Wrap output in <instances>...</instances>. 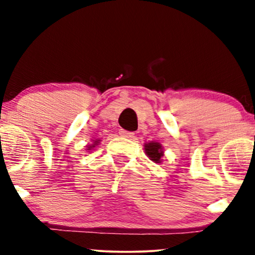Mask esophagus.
I'll list each match as a JSON object with an SVG mask.
<instances>
[{"mask_svg": "<svg viewBox=\"0 0 255 255\" xmlns=\"http://www.w3.org/2000/svg\"><path fill=\"white\" fill-rule=\"evenodd\" d=\"M120 134H121L122 136H126V137H134V135H135V133H134V131H128L125 129L120 130Z\"/></svg>", "mask_w": 255, "mask_h": 255, "instance_id": "obj_1", "label": "esophagus"}]
</instances>
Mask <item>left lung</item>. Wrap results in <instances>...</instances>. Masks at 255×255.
<instances>
[{
	"label": "left lung",
	"mask_w": 255,
	"mask_h": 255,
	"mask_svg": "<svg viewBox=\"0 0 255 255\" xmlns=\"http://www.w3.org/2000/svg\"><path fill=\"white\" fill-rule=\"evenodd\" d=\"M145 151L147 153V156L150 157L151 160H153L154 163H159L160 158L163 157V151H162V145L158 144V142H148L145 145Z\"/></svg>",
	"instance_id": "left-lung-1"
}]
</instances>
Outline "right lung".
Masks as SVG:
<instances>
[{
    "label": "right lung",
    "instance_id": "obj_1",
    "mask_svg": "<svg viewBox=\"0 0 255 255\" xmlns=\"http://www.w3.org/2000/svg\"><path fill=\"white\" fill-rule=\"evenodd\" d=\"M96 142H98V141H96ZM96 145V144H95ZM91 147H92V146H91Z\"/></svg>",
    "mask_w": 255,
    "mask_h": 255
}]
</instances>
